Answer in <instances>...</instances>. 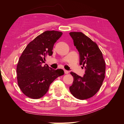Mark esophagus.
Wrapping results in <instances>:
<instances>
[{"label":"esophagus","mask_w":124,"mask_h":124,"mask_svg":"<svg viewBox=\"0 0 124 124\" xmlns=\"http://www.w3.org/2000/svg\"><path fill=\"white\" fill-rule=\"evenodd\" d=\"M64 72H65V74H68V73H69V71L66 70H64Z\"/></svg>","instance_id":"obj_1"}]
</instances>
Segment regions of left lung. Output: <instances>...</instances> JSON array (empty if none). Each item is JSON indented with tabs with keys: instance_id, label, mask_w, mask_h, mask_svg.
I'll use <instances>...</instances> for the list:
<instances>
[{
	"instance_id": "8db88e82",
	"label": "left lung",
	"mask_w": 124,
	"mask_h": 124,
	"mask_svg": "<svg viewBox=\"0 0 124 124\" xmlns=\"http://www.w3.org/2000/svg\"><path fill=\"white\" fill-rule=\"evenodd\" d=\"M69 34L79 52L80 64L86 69L83 77L71 72L73 82L70 92L77 99H87L94 96L102 85L106 62L98 46L89 37L81 32H70Z\"/></svg>"
}]
</instances>
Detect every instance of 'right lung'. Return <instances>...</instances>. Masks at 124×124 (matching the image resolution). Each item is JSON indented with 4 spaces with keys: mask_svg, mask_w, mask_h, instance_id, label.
<instances>
[{
    "mask_svg": "<svg viewBox=\"0 0 124 124\" xmlns=\"http://www.w3.org/2000/svg\"><path fill=\"white\" fill-rule=\"evenodd\" d=\"M62 34L58 31H44L27 45L18 59L17 84L21 91L29 98H41L47 93L52 82L64 74L62 69L54 70L42 66L47 56L53 54L54 44Z\"/></svg>",
    "mask_w": 124,
    "mask_h": 124,
    "instance_id": "obj_1",
    "label": "right lung"
}]
</instances>
